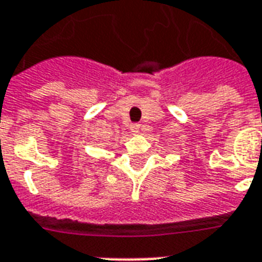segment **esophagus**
Segmentation results:
<instances>
[{
  "mask_svg": "<svg viewBox=\"0 0 262 262\" xmlns=\"http://www.w3.org/2000/svg\"><path fill=\"white\" fill-rule=\"evenodd\" d=\"M140 129H141V125H140V124H132L130 125V130L133 132V133H137Z\"/></svg>",
  "mask_w": 262,
  "mask_h": 262,
  "instance_id": "obj_1",
  "label": "esophagus"
}]
</instances>
